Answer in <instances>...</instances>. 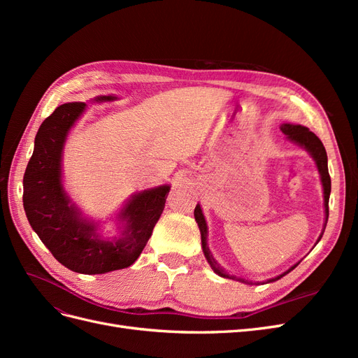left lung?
I'll return each instance as SVG.
<instances>
[{
    "instance_id": "obj_1",
    "label": "left lung",
    "mask_w": 358,
    "mask_h": 358,
    "mask_svg": "<svg viewBox=\"0 0 358 358\" xmlns=\"http://www.w3.org/2000/svg\"><path fill=\"white\" fill-rule=\"evenodd\" d=\"M280 131H282L291 140V142H294V143L300 145L301 148H305L308 152L310 154V157L315 159L318 171H320V176H321V182H322V188H324V208H326V224H324V225H327V220H329V199H330V191H331V180H330L329 167H327L326 148H324L321 140L315 134H313L312 131H309V128H306V127L294 125V124H282V125H280ZM194 216H196V221L199 224V229H200V233H201V246H203L204 257H206V259H208V263L210 264V267L213 268V272L216 275L222 276V278L237 279V280H241V282H246V280L242 279V278H236V276L229 275L218 263L215 262V258L212 257L209 248H208V225H206V220H204V216H203L200 204H197L196 209H194ZM320 239H321V236H320ZM320 239H318V242H320ZM297 264L289 267L287 272H284L282 275L268 279L267 282H275V280L285 276ZM249 284H252V282H249Z\"/></svg>"
}]
</instances>
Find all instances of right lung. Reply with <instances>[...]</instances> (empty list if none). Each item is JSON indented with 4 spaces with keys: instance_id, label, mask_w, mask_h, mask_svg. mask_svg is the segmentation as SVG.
Wrapping results in <instances>:
<instances>
[{
    "instance_id": "obj_1",
    "label": "right lung",
    "mask_w": 358,
    "mask_h": 358,
    "mask_svg": "<svg viewBox=\"0 0 358 358\" xmlns=\"http://www.w3.org/2000/svg\"><path fill=\"white\" fill-rule=\"evenodd\" d=\"M113 100V95L95 99ZM85 107V103L61 104L40 125L24 175V209L32 230L62 266L83 275H101L131 266L142 254L164 210L170 187L134 194L119 213L125 222L122 236L103 239L96 224L83 218L71 203L61 179L64 143Z\"/></svg>"
}]
</instances>
